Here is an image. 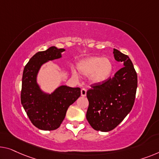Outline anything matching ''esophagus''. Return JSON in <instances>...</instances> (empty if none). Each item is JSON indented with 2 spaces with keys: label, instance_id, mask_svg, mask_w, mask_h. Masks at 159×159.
Here are the masks:
<instances>
[{
  "label": "esophagus",
  "instance_id": "1",
  "mask_svg": "<svg viewBox=\"0 0 159 159\" xmlns=\"http://www.w3.org/2000/svg\"><path fill=\"white\" fill-rule=\"evenodd\" d=\"M80 94H81V96H86V90L85 89H82L81 91H80Z\"/></svg>",
  "mask_w": 159,
  "mask_h": 159
}]
</instances>
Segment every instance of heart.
<instances>
[{"instance_id":"heart-1","label":"heart","mask_w":159,"mask_h":159,"mask_svg":"<svg viewBox=\"0 0 159 159\" xmlns=\"http://www.w3.org/2000/svg\"><path fill=\"white\" fill-rule=\"evenodd\" d=\"M80 74L89 76V80L93 84H101L110 79L113 71V64L109 58L103 57H91L81 61L77 64ZM72 74L77 78V73L72 70Z\"/></svg>"}]
</instances>
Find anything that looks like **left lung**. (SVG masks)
Segmentation results:
<instances>
[{
	"label": "left lung",
	"mask_w": 159,
	"mask_h": 159,
	"mask_svg": "<svg viewBox=\"0 0 159 159\" xmlns=\"http://www.w3.org/2000/svg\"><path fill=\"white\" fill-rule=\"evenodd\" d=\"M113 56L124 67L101 84H94L87 91L89 106L86 118L96 131H110L129 114L134 106L137 89V74L129 57L116 49Z\"/></svg>",
	"instance_id": "left-lung-1"
}]
</instances>
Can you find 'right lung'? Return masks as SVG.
Listing matches in <instances>:
<instances>
[{
	"instance_id": "right-lung-1",
	"label": "right lung",
	"mask_w": 159,
	"mask_h": 159,
	"mask_svg": "<svg viewBox=\"0 0 159 159\" xmlns=\"http://www.w3.org/2000/svg\"><path fill=\"white\" fill-rule=\"evenodd\" d=\"M65 51L51 46L46 51L38 52L23 70L21 103L32 124L43 131L58 129L64 120L68 107L80 96V88L62 85L48 93L42 90L38 83V75L42 66L62 58Z\"/></svg>"
}]
</instances>
